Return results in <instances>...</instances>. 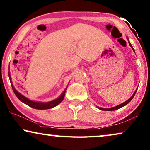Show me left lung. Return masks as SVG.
Instances as JSON below:
<instances>
[{"mask_svg":"<svg viewBox=\"0 0 150 150\" xmlns=\"http://www.w3.org/2000/svg\"><path fill=\"white\" fill-rule=\"evenodd\" d=\"M127 39L128 41H129V39H128V38H127ZM129 45H130V47L132 48V49L134 51V48H133L132 45H131V43H130L129 42ZM137 89L135 90V91L134 92V93L133 94V96H132V97H131L130 98H129V99H128V100H127L126 101H125L124 103H122V104H120V105H118L115 106V107H113V108H99V109H101V110H103V111H114V110H116V109H120V108H122V107L126 105L127 103H129V102L131 101V100H132V99L133 98H134V96H135V93H136V91H137Z\"/></svg>","mask_w":150,"mask_h":150,"instance_id":"1","label":"left lung"}]
</instances>
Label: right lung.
<instances>
[{"label": "right lung", "instance_id": "right-lung-1", "mask_svg": "<svg viewBox=\"0 0 150 150\" xmlns=\"http://www.w3.org/2000/svg\"><path fill=\"white\" fill-rule=\"evenodd\" d=\"M8 76H9V79H10L12 88H13V90L14 93H15V94L16 95V96L18 97V99H19L21 101L23 102V103H25L26 105L30 106V108H33L36 109H47L53 108L54 107L59 105V104L63 100L64 97H65V93L67 88L65 89V91L62 93V94L61 95L60 97L57 99H55V100H53L50 102H47V103H42V102H35V101H31L30 100V99H28V98H27L26 97L23 96V95H21L20 93H18L17 91H16L13 86V83L11 81L10 73H8Z\"/></svg>", "mask_w": 150, "mask_h": 150}]
</instances>
